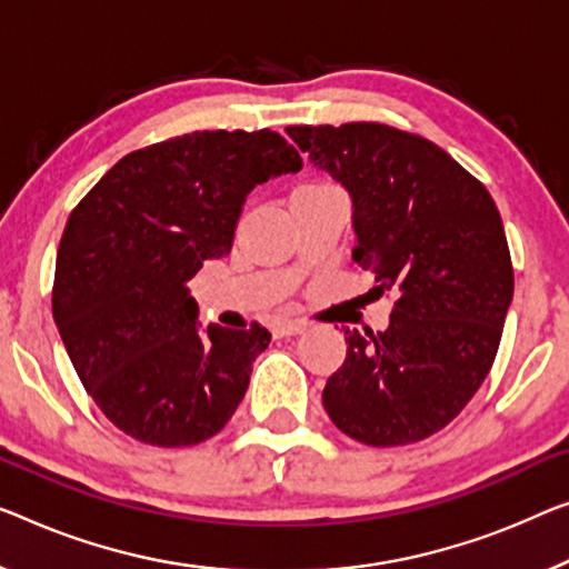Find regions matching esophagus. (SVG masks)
Here are the masks:
<instances>
[{
  "mask_svg": "<svg viewBox=\"0 0 569 569\" xmlns=\"http://www.w3.org/2000/svg\"><path fill=\"white\" fill-rule=\"evenodd\" d=\"M301 332H303L301 321H291V319H281V321H276L273 327H270V335H273L276 339L293 337V335H301Z\"/></svg>",
  "mask_w": 569,
  "mask_h": 569,
  "instance_id": "1",
  "label": "esophagus"
}]
</instances>
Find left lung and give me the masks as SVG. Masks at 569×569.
I'll list each match as a JSON object with an SVG mask.
<instances>
[{
	"instance_id": "obj_1",
	"label": "left lung",
	"mask_w": 569,
	"mask_h": 569,
	"mask_svg": "<svg viewBox=\"0 0 569 569\" xmlns=\"http://www.w3.org/2000/svg\"><path fill=\"white\" fill-rule=\"evenodd\" d=\"M352 201V260L393 291L383 332L347 329V358L327 380L337 429L398 447L445 429L493 366L513 299L496 201L435 142L378 122L286 127Z\"/></svg>"
}]
</instances>
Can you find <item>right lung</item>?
Masks as SVG:
<instances>
[{"mask_svg":"<svg viewBox=\"0 0 569 569\" xmlns=\"http://www.w3.org/2000/svg\"><path fill=\"white\" fill-rule=\"evenodd\" d=\"M299 171L273 130H203L124 156L71 211L53 319L83 388L124 435L189 447L232 419L270 332L201 329L189 281L230 256L248 193Z\"/></svg>","mask_w":569,"mask_h":569,"instance_id":"add662e5","label":"right lung"}]
</instances>
